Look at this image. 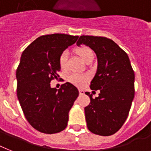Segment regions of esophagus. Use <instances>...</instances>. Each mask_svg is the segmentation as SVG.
<instances>
[{"label": "esophagus", "mask_w": 151, "mask_h": 151, "mask_svg": "<svg viewBox=\"0 0 151 151\" xmlns=\"http://www.w3.org/2000/svg\"><path fill=\"white\" fill-rule=\"evenodd\" d=\"M79 94L80 95H84V91L83 90H81V89H79Z\"/></svg>", "instance_id": "obj_1"}]
</instances>
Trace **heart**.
<instances>
[{"mask_svg": "<svg viewBox=\"0 0 151 151\" xmlns=\"http://www.w3.org/2000/svg\"><path fill=\"white\" fill-rule=\"evenodd\" d=\"M77 52L84 62H87V60L90 58L91 56H94L92 50L88 46H81L77 50ZM67 57H68V51L67 50L63 51L59 57V65H60V69L63 70L67 69ZM88 80V76L87 74H82V73H71L67 77V81L70 83H71V84L78 87L83 86Z\"/></svg>", "mask_w": 151, "mask_h": 151, "instance_id": "obj_1", "label": "heart"}]
</instances>
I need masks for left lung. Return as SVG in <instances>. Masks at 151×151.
I'll list each match as a JSON object with an SVG mask.
<instances>
[{
	"mask_svg": "<svg viewBox=\"0 0 151 151\" xmlns=\"http://www.w3.org/2000/svg\"><path fill=\"white\" fill-rule=\"evenodd\" d=\"M92 49L98 58V70L91 82V90L100 91L99 97H90L84 108L87 127L91 133L111 136L122 127L134 98V71L127 53L106 37L81 35L77 45Z\"/></svg>",
	"mask_w": 151,
	"mask_h": 151,
	"instance_id": "obj_1",
	"label": "left lung"
}]
</instances>
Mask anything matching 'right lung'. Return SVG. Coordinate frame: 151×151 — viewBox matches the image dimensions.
Wrapping results in <instances>:
<instances>
[{
	"label": "right lung",
	"mask_w": 151,
	"mask_h": 151,
	"mask_svg": "<svg viewBox=\"0 0 151 151\" xmlns=\"http://www.w3.org/2000/svg\"><path fill=\"white\" fill-rule=\"evenodd\" d=\"M78 39L61 33L42 35L21 56L16 70L17 96L29 124L41 133H59L67 126L68 113L79 91L69 82L58 90L52 88L50 81L60 77L61 52Z\"/></svg>",
	"instance_id": "1"
}]
</instances>
